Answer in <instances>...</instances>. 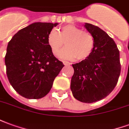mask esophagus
<instances>
[{
  "label": "esophagus",
  "mask_w": 129,
  "mask_h": 129,
  "mask_svg": "<svg viewBox=\"0 0 129 129\" xmlns=\"http://www.w3.org/2000/svg\"><path fill=\"white\" fill-rule=\"evenodd\" d=\"M63 63L65 66H70V65L71 64L70 62L66 61H63Z\"/></svg>",
  "instance_id": "obj_1"
}]
</instances>
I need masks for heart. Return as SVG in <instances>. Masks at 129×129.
<instances>
[{"label": "heart", "instance_id": "heart-1", "mask_svg": "<svg viewBox=\"0 0 129 129\" xmlns=\"http://www.w3.org/2000/svg\"><path fill=\"white\" fill-rule=\"evenodd\" d=\"M47 41L54 55L59 53L65 42L67 47L60 52L59 56L70 60H86L90 56L95 47V39L92 34L73 25L63 26L60 32L52 29L48 34Z\"/></svg>", "mask_w": 129, "mask_h": 129}]
</instances>
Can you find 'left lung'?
<instances>
[{
  "label": "left lung",
  "instance_id": "1",
  "mask_svg": "<svg viewBox=\"0 0 129 129\" xmlns=\"http://www.w3.org/2000/svg\"><path fill=\"white\" fill-rule=\"evenodd\" d=\"M84 27L94 37L95 47L88 59L73 64L70 89L76 100L92 103L105 98L116 86L121 71L119 52L99 27L86 23Z\"/></svg>",
  "mask_w": 129,
  "mask_h": 129
}]
</instances>
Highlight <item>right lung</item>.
Returning <instances> with one entry per match:
<instances>
[{
  "instance_id": "1",
  "label": "right lung",
  "mask_w": 129,
  "mask_h": 129,
  "mask_svg": "<svg viewBox=\"0 0 129 129\" xmlns=\"http://www.w3.org/2000/svg\"><path fill=\"white\" fill-rule=\"evenodd\" d=\"M58 24H30L19 30L8 43L5 57L7 78L23 97H45L64 66L54 56L47 41L49 32Z\"/></svg>"
}]
</instances>
